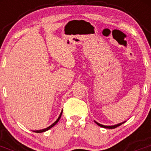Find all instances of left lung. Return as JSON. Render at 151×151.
Returning <instances> with one entry per match:
<instances>
[{
	"label": "left lung",
	"instance_id": "1",
	"mask_svg": "<svg viewBox=\"0 0 151 151\" xmlns=\"http://www.w3.org/2000/svg\"><path fill=\"white\" fill-rule=\"evenodd\" d=\"M95 122V123L97 124V125H98L99 126H101V127H103V128H106V129H115V128L118 127V126H119V125H122V123H124V122H120V123L119 124H116V125H101V124L98 123L97 122H96V121H94Z\"/></svg>",
	"mask_w": 151,
	"mask_h": 151
}]
</instances>
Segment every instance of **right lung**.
<instances>
[{"label":"right lung","mask_w":151,"mask_h":151,"mask_svg":"<svg viewBox=\"0 0 151 151\" xmlns=\"http://www.w3.org/2000/svg\"><path fill=\"white\" fill-rule=\"evenodd\" d=\"M62 113H63V110H62V111H61L59 117H58V118H57V120H56L55 122H54V123H53V124H51V125H50V126H48V127L45 128V129H41V130H36V131H34V132H36V133H41V132H46V131H47V130H49V129H51V128L53 127V126H54V125H55L56 124H57V122H58V121L60 120V117H61V115H62Z\"/></svg>","instance_id":"obj_1"}]
</instances>
